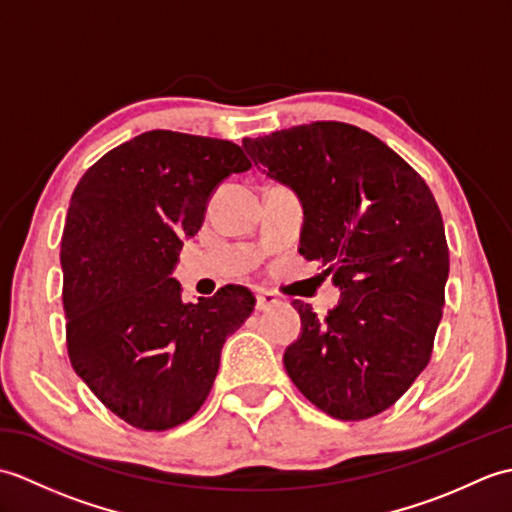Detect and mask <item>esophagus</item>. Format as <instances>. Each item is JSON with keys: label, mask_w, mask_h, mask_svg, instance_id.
<instances>
[{"label": "esophagus", "mask_w": 512, "mask_h": 512, "mask_svg": "<svg viewBox=\"0 0 512 512\" xmlns=\"http://www.w3.org/2000/svg\"><path fill=\"white\" fill-rule=\"evenodd\" d=\"M279 303H281V299L277 295H273V292H268V290L257 292V310L259 312H266L270 308H275V306H279Z\"/></svg>", "instance_id": "esophagus-1"}]
</instances>
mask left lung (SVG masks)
<instances>
[{"label":"left lung","instance_id":"left-lung-1","mask_svg":"<svg viewBox=\"0 0 512 512\" xmlns=\"http://www.w3.org/2000/svg\"><path fill=\"white\" fill-rule=\"evenodd\" d=\"M242 147L299 195V253L343 290L328 317L295 301L301 336L286 347V372L328 416L372 418L431 358L449 277L436 198L394 149L347 123L281 129Z\"/></svg>","mask_w":512,"mask_h":512}]
</instances>
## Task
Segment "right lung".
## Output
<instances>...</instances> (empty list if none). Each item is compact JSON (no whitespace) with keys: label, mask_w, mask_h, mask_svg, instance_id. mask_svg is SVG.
<instances>
[{"label":"right lung","mask_w":512,"mask_h":512,"mask_svg":"<svg viewBox=\"0 0 512 512\" xmlns=\"http://www.w3.org/2000/svg\"><path fill=\"white\" fill-rule=\"evenodd\" d=\"M248 169L231 140L154 129L107 151L72 193L61 237L70 363L136 429H173L202 407L222 345L255 308L244 286L187 303L171 277L217 184Z\"/></svg>","instance_id":"add662e5"}]
</instances>
